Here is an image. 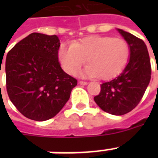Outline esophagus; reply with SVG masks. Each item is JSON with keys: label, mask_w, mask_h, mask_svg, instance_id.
Segmentation results:
<instances>
[{"label": "esophagus", "mask_w": 158, "mask_h": 158, "mask_svg": "<svg viewBox=\"0 0 158 158\" xmlns=\"http://www.w3.org/2000/svg\"><path fill=\"white\" fill-rule=\"evenodd\" d=\"M79 84H81V85H86V84H88V82L86 81H82V80H79Z\"/></svg>", "instance_id": "34e87169"}]
</instances>
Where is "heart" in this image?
I'll use <instances>...</instances> for the list:
<instances>
[{
  "instance_id": "1",
  "label": "heart",
  "mask_w": 158,
  "mask_h": 158,
  "mask_svg": "<svg viewBox=\"0 0 158 158\" xmlns=\"http://www.w3.org/2000/svg\"><path fill=\"white\" fill-rule=\"evenodd\" d=\"M130 55V45L124 38L93 35L70 45L62 44L57 56L67 74H75L87 59L89 64L82 71L83 75L110 79L125 69Z\"/></svg>"
}]
</instances>
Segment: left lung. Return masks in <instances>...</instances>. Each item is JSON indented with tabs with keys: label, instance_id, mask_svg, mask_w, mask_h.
Instances as JSON below:
<instances>
[{
	"label": "left lung",
	"instance_id": "1",
	"mask_svg": "<svg viewBox=\"0 0 158 158\" xmlns=\"http://www.w3.org/2000/svg\"><path fill=\"white\" fill-rule=\"evenodd\" d=\"M117 30L130 45V60L119 76L102 84L94 101L106 112L122 115L139 103L149 84L152 69L144 42L122 29Z\"/></svg>",
	"mask_w": 158,
	"mask_h": 158
}]
</instances>
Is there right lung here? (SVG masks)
<instances>
[{"label":"right lung","instance_id":"1","mask_svg":"<svg viewBox=\"0 0 158 158\" xmlns=\"http://www.w3.org/2000/svg\"><path fill=\"white\" fill-rule=\"evenodd\" d=\"M59 48L56 35L33 33L6 56L7 94L17 110L30 120L54 117L77 85V79L60 65Z\"/></svg>","mask_w":158,"mask_h":158}]
</instances>
